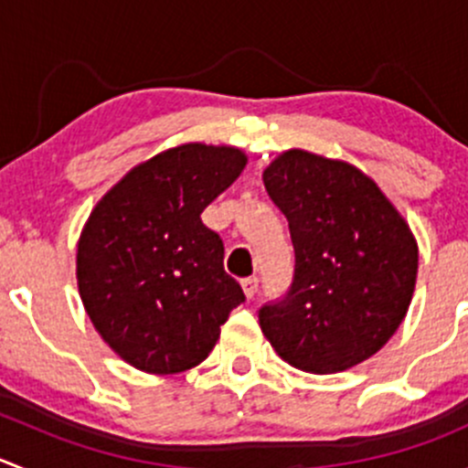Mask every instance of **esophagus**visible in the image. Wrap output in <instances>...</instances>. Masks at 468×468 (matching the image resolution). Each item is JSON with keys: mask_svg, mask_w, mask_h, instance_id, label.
Listing matches in <instances>:
<instances>
[{"mask_svg": "<svg viewBox=\"0 0 468 468\" xmlns=\"http://www.w3.org/2000/svg\"><path fill=\"white\" fill-rule=\"evenodd\" d=\"M242 290H244V294L251 299L253 294L258 292V279H256V276H247V279H242Z\"/></svg>", "mask_w": 468, "mask_h": 468, "instance_id": "34e87169", "label": "esophagus"}]
</instances>
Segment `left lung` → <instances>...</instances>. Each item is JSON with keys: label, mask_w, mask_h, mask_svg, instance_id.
<instances>
[{"label": "left lung", "mask_w": 468, "mask_h": 468, "mask_svg": "<svg viewBox=\"0 0 468 468\" xmlns=\"http://www.w3.org/2000/svg\"><path fill=\"white\" fill-rule=\"evenodd\" d=\"M288 219L294 274L288 292L258 311L283 361L329 375L361 364L405 320L419 247L400 212L356 166L285 151L262 174Z\"/></svg>", "instance_id": "1"}]
</instances>
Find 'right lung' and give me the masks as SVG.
<instances>
[{"instance_id": "add662e5", "label": "right lung", "mask_w": 468, "mask_h": 468, "mask_svg": "<svg viewBox=\"0 0 468 468\" xmlns=\"http://www.w3.org/2000/svg\"><path fill=\"white\" fill-rule=\"evenodd\" d=\"M230 146L183 144L134 166L90 212L77 285L104 343L134 368L174 375L201 364L244 302L224 242L201 212L242 174Z\"/></svg>"}]
</instances>
